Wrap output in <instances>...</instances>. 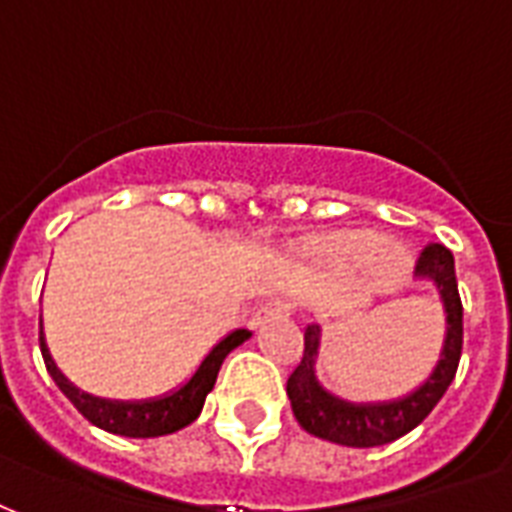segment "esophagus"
I'll return each mask as SVG.
<instances>
[{"label": "esophagus", "instance_id": "1", "mask_svg": "<svg viewBox=\"0 0 512 512\" xmlns=\"http://www.w3.org/2000/svg\"><path fill=\"white\" fill-rule=\"evenodd\" d=\"M291 313V302L286 299H272L267 305H261L251 318V329H259L261 324H267L270 318H280V315H288Z\"/></svg>", "mask_w": 512, "mask_h": 512}]
</instances>
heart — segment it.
<instances>
[{
	"instance_id": "heart-1",
	"label": "heart",
	"mask_w": 512,
	"mask_h": 512,
	"mask_svg": "<svg viewBox=\"0 0 512 512\" xmlns=\"http://www.w3.org/2000/svg\"><path fill=\"white\" fill-rule=\"evenodd\" d=\"M318 261L337 272H356L370 264V278L378 288H397L413 270V253L402 242H383L372 232H337L326 237L318 251Z\"/></svg>"
}]
</instances>
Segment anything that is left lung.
<instances>
[{
  "mask_svg": "<svg viewBox=\"0 0 512 512\" xmlns=\"http://www.w3.org/2000/svg\"><path fill=\"white\" fill-rule=\"evenodd\" d=\"M416 278L432 283L445 313L443 348L434 361L432 372L410 394L386 399V402H348L343 397H334L315 375V364L321 353V326L310 324L305 329L302 361L286 383L294 418L305 432L329 443L348 445V448H375V445L394 443L402 434L413 432L443 399L459 367L461 337H464L453 253L437 242L426 245L416 264Z\"/></svg>",
  "mask_w": 512,
  "mask_h": 512,
  "instance_id": "1",
  "label": "left lung"
}]
</instances>
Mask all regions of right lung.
<instances>
[{"instance_id": "right-lung-1", "label": "right lung", "mask_w": 512, "mask_h": 512, "mask_svg": "<svg viewBox=\"0 0 512 512\" xmlns=\"http://www.w3.org/2000/svg\"><path fill=\"white\" fill-rule=\"evenodd\" d=\"M251 337L248 329H234L226 337H221L218 343L210 348L205 359L199 361V367L194 375L180 383L178 388H172L167 394L151 399H105L94 397L75 383H69V378L56 367L48 343H45V332H42L40 321V351L48 367V375L53 383L61 388V394L78 407V413L88 418L91 424L105 429L110 434H121V437H161V434H172L183 429V426L194 424L205 407L207 394L213 391L218 370L229 353L242 345Z\"/></svg>"}]
</instances>
